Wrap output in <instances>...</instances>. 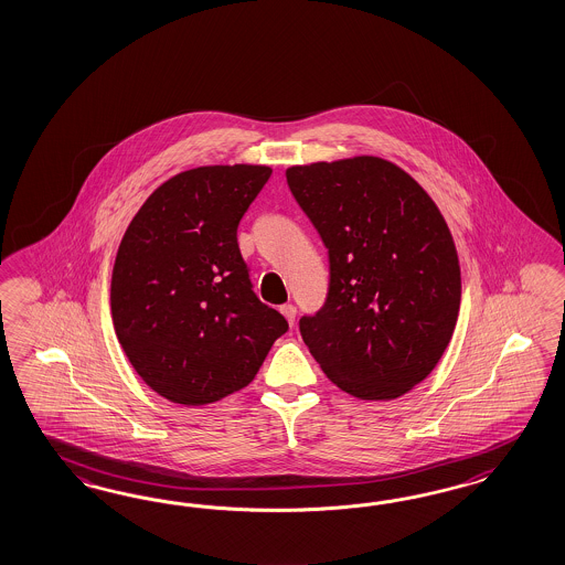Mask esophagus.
<instances>
[{
    "label": "esophagus",
    "mask_w": 565,
    "mask_h": 565,
    "mask_svg": "<svg viewBox=\"0 0 565 565\" xmlns=\"http://www.w3.org/2000/svg\"><path fill=\"white\" fill-rule=\"evenodd\" d=\"M280 313H282V316L287 318V322L292 326V323H295V318H297V307L287 303V306L280 307Z\"/></svg>",
    "instance_id": "34e87169"
}]
</instances>
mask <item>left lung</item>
Returning <instances> with one entry per match:
<instances>
[{
    "instance_id": "1",
    "label": "left lung",
    "mask_w": 565,
    "mask_h": 565,
    "mask_svg": "<svg viewBox=\"0 0 565 565\" xmlns=\"http://www.w3.org/2000/svg\"><path fill=\"white\" fill-rule=\"evenodd\" d=\"M287 183L330 259L326 303L299 320L309 353L355 398L403 396L434 371L460 311L441 212L398 164L370 154L292 164Z\"/></svg>"
}]
</instances>
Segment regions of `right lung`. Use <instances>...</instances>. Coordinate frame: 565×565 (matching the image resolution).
<instances>
[{"instance_id":"obj_1","label":"right lung","mask_w":565,"mask_h":565,"mask_svg":"<svg viewBox=\"0 0 565 565\" xmlns=\"http://www.w3.org/2000/svg\"><path fill=\"white\" fill-rule=\"evenodd\" d=\"M266 164H206L148 195L119 243L111 276L115 334L162 398L223 401L258 373L287 320L252 290L237 243Z\"/></svg>"}]
</instances>
